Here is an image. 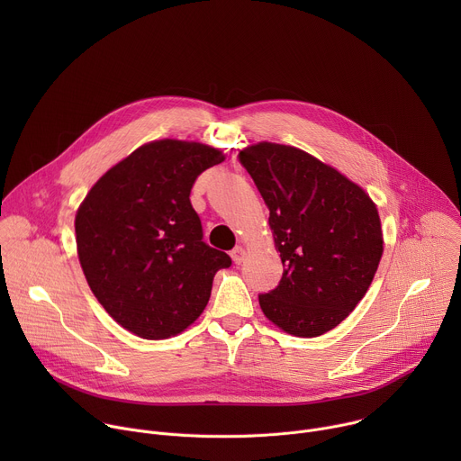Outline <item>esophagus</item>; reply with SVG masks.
Instances as JSON below:
<instances>
[{
  "label": "esophagus",
  "instance_id": "34e87169",
  "mask_svg": "<svg viewBox=\"0 0 461 461\" xmlns=\"http://www.w3.org/2000/svg\"><path fill=\"white\" fill-rule=\"evenodd\" d=\"M244 257H246V251H244V248L237 246V248H233V249H231V258H233L235 265H240V262L244 260Z\"/></svg>",
  "mask_w": 461,
  "mask_h": 461
}]
</instances>
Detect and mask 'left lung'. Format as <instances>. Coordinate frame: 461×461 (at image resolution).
<instances>
[{
  "instance_id": "left-lung-1",
  "label": "left lung",
  "mask_w": 461,
  "mask_h": 461,
  "mask_svg": "<svg viewBox=\"0 0 461 461\" xmlns=\"http://www.w3.org/2000/svg\"><path fill=\"white\" fill-rule=\"evenodd\" d=\"M270 210L283 260L277 288L258 295L285 332L317 338L365 297L383 253L370 196L334 167L281 144L260 142L239 155Z\"/></svg>"
}]
</instances>
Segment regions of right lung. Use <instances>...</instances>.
<instances>
[{
  "instance_id": "right-lung-1",
  "label": "right lung",
  "mask_w": 461,
  "mask_h": 461,
  "mask_svg": "<svg viewBox=\"0 0 461 461\" xmlns=\"http://www.w3.org/2000/svg\"><path fill=\"white\" fill-rule=\"evenodd\" d=\"M224 155L157 140L111 167L87 193L75 230L86 279L107 313L144 339L180 334L206 308L228 253L208 246L189 193Z\"/></svg>"
}]
</instances>
